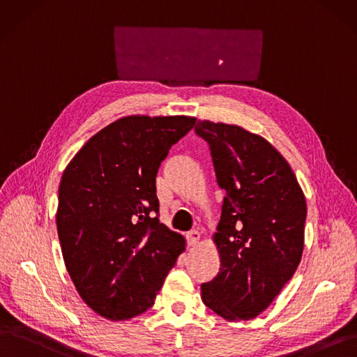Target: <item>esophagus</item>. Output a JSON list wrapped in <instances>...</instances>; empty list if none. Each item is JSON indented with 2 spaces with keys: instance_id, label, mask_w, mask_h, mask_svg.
<instances>
[{
  "instance_id": "34e87169",
  "label": "esophagus",
  "mask_w": 357,
  "mask_h": 357,
  "mask_svg": "<svg viewBox=\"0 0 357 357\" xmlns=\"http://www.w3.org/2000/svg\"><path fill=\"white\" fill-rule=\"evenodd\" d=\"M187 241H188V245H195L197 243L200 241V232L199 231H190L187 234Z\"/></svg>"
}]
</instances>
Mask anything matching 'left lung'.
Returning a JSON list of instances; mask_svg holds the SVG:
<instances>
[{
	"label": "left lung",
	"mask_w": 357,
	"mask_h": 357,
	"mask_svg": "<svg viewBox=\"0 0 357 357\" xmlns=\"http://www.w3.org/2000/svg\"><path fill=\"white\" fill-rule=\"evenodd\" d=\"M218 185L225 190L213 241L220 269L202 285L204 305L227 321L253 319L291 280L305 247L306 199L271 142L241 126L199 121Z\"/></svg>",
	"instance_id": "left-lung-1"
}]
</instances>
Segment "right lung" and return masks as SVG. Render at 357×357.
I'll use <instances>...</instances> for the list:
<instances>
[{
	"label": "right lung",
	"instance_id": "add662e5",
	"mask_svg": "<svg viewBox=\"0 0 357 357\" xmlns=\"http://www.w3.org/2000/svg\"><path fill=\"white\" fill-rule=\"evenodd\" d=\"M190 116H128L91 137L66 166L57 232L76 291L97 314L123 321L154 298L185 240L158 220L155 175Z\"/></svg>",
	"mask_w": 357,
	"mask_h": 357
}]
</instances>
